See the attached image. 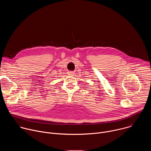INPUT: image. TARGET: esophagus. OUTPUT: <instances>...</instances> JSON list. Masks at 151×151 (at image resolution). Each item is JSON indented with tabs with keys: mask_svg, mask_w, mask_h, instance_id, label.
Masks as SVG:
<instances>
[{
	"mask_svg": "<svg viewBox=\"0 0 151 151\" xmlns=\"http://www.w3.org/2000/svg\"><path fill=\"white\" fill-rule=\"evenodd\" d=\"M73 72H72V71H69L68 72V74L69 75H73V73H74Z\"/></svg>",
	"mask_w": 151,
	"mask_h": 151,
	"instance_id": "34e87169",
	"label": "esophagus"
}]
</instances>
